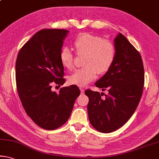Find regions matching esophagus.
Listing matches in <instances>:
<instances>
[{
	"mask_svg": "<svg viewBox=\"0 0 159 159\" xmlns=\"http://www.w3.org/2000/svg\"><path fill=\"white\" fill-rule=\"evenodd\" d=\"M80 93H81V94H84V92H85V90L83 89H80Z\"/></svg>",
	"mask_w": 159,
	"mask_h": 159,
	"instance_id": "esophagus-1",
	"label": "esophagus"
}]
</instances>
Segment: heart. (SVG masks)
Returning a JSON list of instances; mask_svg holds the SVG:
<instances>
[{
  "instance_id": "b5f03b06",
  "label": "heart",
  "mask_w": 159,
  "mask_h": 159,
  "mask_svg": "<svg viewBox=\"0 0 159 159\" xmlns=\"http://www.w3.org/2000/svg\"><path fill=\"white\" fill-rule=\"evenodd\" d=\"M74 46L79 55H85L83 69H79L69 77L70 85L85 86L94 80L99 74L108 71L114 63L115 45L101 37L89 33L80 34L75 39ZM62 66L68 70L74 68V56L68 47H63L59 53Z\"/></svg>"
}]
</instances>
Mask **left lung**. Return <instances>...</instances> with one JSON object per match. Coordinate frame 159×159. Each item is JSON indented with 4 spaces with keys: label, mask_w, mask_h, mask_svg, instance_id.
<instances>
[{
    "label": "left lung",
    "mask_w": 159,
    "mask_h": 159,
    "mask_svg": "<svg viewBox=\"0 0 159 159\" xmlns=\"http://www.w3.org/2000/svg\"><path fill=\"white\" fill-rule=\"evenodd\" d=\"M114 63L106 74L95 82L108 95L86 90L89 98L88 114L90 124L102 133H110L122 127L134 114L139 103L144 85L142 57L122 34L115 39Z\"/></svg>",
    "instance_id": "obj_1"
}]
</instances>
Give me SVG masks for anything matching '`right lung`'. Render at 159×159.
I'll return each mask as SVG.
<instances>
[{"instance_id":"1","label":"right lung","mask_w":159,"mask_h":159,"mask_svg":"<svg viewBox=\"0 0 159 159\" xmlns=\"http://www.w3.org/2000/svg\"><path fill=\"white\" fill-rule=\"evenodd\" d=\"M68 32L40 30L23 45L16 60V85L22 106L34 123L47 130L66 122L80 93L74 85L61 88L59 93L51 90L52 84L65 83L59 53Z\"/></svg>"}]
</instances>
